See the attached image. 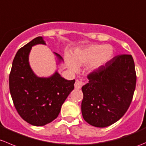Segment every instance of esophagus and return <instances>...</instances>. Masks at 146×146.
Returning a JSON list of instances; mask_svg holds the SVG:
<instances>
[{
  "label": "esophagus",
  "mask_w": 146,
  "mask_h": 146,
  "mask_svg": "<svg viewBox=\"0 0 146 146\" xmlns=\"http://www.w3.org/2000/svg\"><path fill=\"white\" fill-rule=\"evenodd\" d=\"M83 84H84V82L82 80V79H80V80H79V79H76L74 84L75 89H80Z\"/></svg>",
  "instance_id": "34e87169"
}]
</instances>
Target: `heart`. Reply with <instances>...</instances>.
Instances as JSON below:
<instances>
[{
    "instance_id": "1",
    "label": "heart",
    "mask_w": 146,
    "mask_h": 146,
    "mask_svg": "<svg viewBox=\"0 0 146 146\" xmlns=\"http://www.w3.org/2000/svg\"><path fill=\"white\" fill-rule=\"evenodd\" d=\"M113 53V47L110 44H90L82 48L75 49L72 54V58L66 55V64L74 72L77 71L78 66L88 64L89 70L96 71L112 58Z\"/></svg>"
}]
</instances>
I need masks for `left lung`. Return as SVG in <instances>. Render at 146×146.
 I'll list each match as a JSON object with an SVG mask.
<instances>
[{
  "label": "left lung",
  "instance_id": "obj_1",
  "mask_svg": "<svg viewBox=\"0 0 146 146\" xmlns=\"http://www.w3.org/2000/svg\"><path fill=\"white\" fill-rule=\"evenodd\" d=\"M82 87L84 119L95 127L104 128L118 121L132 101L136 84L132 56H116L87 76Z\"/></svg>",
  "mask_w": 146,
  "mask_h": 146
}]
</instances>
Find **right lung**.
<instances>
[{"instance_id":"obj_1","label":"right lung","mask_w":146,"mask_h":146,"mask_svg":"<svg viewBox=\"0 0 146 146\" xmlns=\"http://www.w3.org/2000/svg\"><path fill=\"white\" fill-rule=\"evenodd\" d=\"M46 43L37 37L17 52L9 76L11 97L17 111L23 120L35 126H42L58 116L62 105L74 86L75 80H67L57 71L48 77H40L32 70L29 54L32 47ZM57 64L63 59L54 52Z\"/></svg>"}]
</instances>
